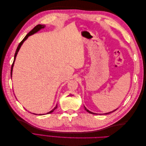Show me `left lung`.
Returning a JSON list of instances; mask_svg holds the SVG:
<instances>
[{"mask_svg": "<svg viewBox=\"0 0 146 146\" xmlns=\"http://www.w3.org/2000/svg\"><path fill=\"white\" fill-rule=\"evenodd\" d=\"M84 108H85V109L86 111L87 112L89 113H91V114H98V113H93V112H91V111H90V110H88V109L85 107V106H84ZM117 109L113 110V111H110V112H108V113H104V114H110V113H113V112H114V111H115Z\"/></svg>", "mask_w": 146, "mask_h": 146, "instance_id": "left-lung-1", "label": "left lung"}]
</instances>
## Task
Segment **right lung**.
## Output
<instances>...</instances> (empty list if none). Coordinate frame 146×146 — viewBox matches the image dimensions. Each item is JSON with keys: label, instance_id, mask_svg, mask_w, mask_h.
I'll return each mask as SVG.
<instances>
[{"label": "right lung", "instance_id": "obj_1", "mask_svg": "<svg viewBox=\"0 0 146 146\" xmlns=\"http://www.w3.org/2000/svg\"><path fill=\"white\" fill-rule=\"evenodd\" d=\"M46 27V25H41V24H38V25H37L36 26H35V27L30 31V32L26 35V36L24 37V38L23 39V41H22L20 43H19V44L18 45V46H17V48H16V52H15V57H14V61H13V64H12V66H11V77H12V72H13V66H14V63H15V60H16V56H17V53H18V52H19V49H20V48H21V47L22 46V45H23V44L24 43V42L26 40V39H27L28 38H29V36H31V35H33V34H35V33H37L38 32H39V30H41V29H44V27ZM56 108H57V105L55 106V108L53 109V110H52L50 111H49V112H48V113H47L46 114H50V113H52L53 111H54V110L56 109ZM33 114H35V113H33ZM45 114H38V115H44Z\"/></svg>", "mask_w": 146, "mask_h": 146}]
</instances>
